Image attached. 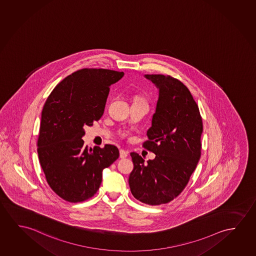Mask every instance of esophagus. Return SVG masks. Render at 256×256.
Returning <instances> with one entry per match:
<instances>
[{
	"instance_id": "34e87169",
	"label": "esophagus",
	"mask_w": 256,
	"mask_h": 256,
	"mask_svg": "<svg viewBox=\"0 0 256 256\" xmlns=\"http://www.w3.org/2000/svg\"><path fill=\"white\" fill-rule=\"evenodd\" d=\"M128 152L126 150H120V158H125L128 157Z\"/></svg>"
}]
</instances>
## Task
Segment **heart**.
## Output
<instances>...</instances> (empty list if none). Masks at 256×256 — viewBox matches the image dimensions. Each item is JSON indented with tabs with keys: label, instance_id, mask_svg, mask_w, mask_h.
<instances>
[{
	"label": "heart",
	"instance_id": "b5f03b06",
	"mask_svg": "<svg viewBox=\"0 0 256 256\" xmlns=\"http://www.w3.org/2000/svg\"><path fill=\"white\" fill-rule=\"evenodd\" d=\"M136 101H144L142 98H136Z\"/></svg>",
	"mask_w": 256,
	"mask_h": 256
}]
</instances>
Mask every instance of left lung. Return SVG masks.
I'll return each mask as SVG.
<instances>
[{
  "label": "left lung",
  "mask_w": 256,
  "mask_h": 256,
  "mask_svg": "<svg viewBox=\"0 0 256 256\" xmlns=\"http://www.w3.org/2000/svg\"><path fill=\"white\" fill-rule=\"evenodd\" d=\"M146 78L158 88V99L142 146L156 157L146 164L139 154L131 152L134 170L128 184L138 200L158 206L173 200L188 184L200 158L203 123L197 102L184 83L170 75Z\"/></svg>",
  "instance_id": "obj_1"
}]
</instances>
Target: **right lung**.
<instances>
[{
  "label": "right lung",
  "instance_id": "1",
  "mask_svg": "<svg viewBox=\"0 0 256 256\" xmlns=\"http://www.w3.org/2000/svg\"><path fill=\"white\" fill-rule=\"evenodd\" d=\"M123 72L84 68L58 84L42 112L37 141L40 164L48 184L72 203L93 197L102 182V171L118 156L116 146H84V126L102 117L110 86Z\"/></svg>",
  "mask_w": 256,
  "mask_h": 256
}]
</instances>
